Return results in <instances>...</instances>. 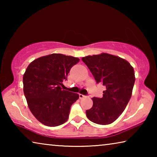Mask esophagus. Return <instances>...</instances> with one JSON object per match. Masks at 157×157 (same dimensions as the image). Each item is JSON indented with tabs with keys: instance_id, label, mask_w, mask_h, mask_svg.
<instances>
[{
	"instance_id": "34e87169",
	"label": "esophagus",
	"mask_w": 157,
	"mask_h": 157,
	"mask_svg": "<svg viewBox=\"0 0 157 157\" xmlns=\"http://www.w3.org/2000/svg\"><path fill=\"white\" fill-rule=\"evenodd\" d=\"M84 97H86V95H82V94H79V98H83Z\"/></svg>"
}]
</instances>
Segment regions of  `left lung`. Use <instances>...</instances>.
I'll return each mask as SVG.
<instances>
[{"label":"left lung","instance_id":"obj_1","mask_svg":"<svg viewBox=\"0 0 157 157\" xmlns=\"http://www.w3.org/2000/svg\"><path fill=\"white\" fill-rule=\"evenodd\" d=\"M97 83L106 86L102 98H93L87 118L98 124L112 123L123 112L131 98L135 82L134 71L125 59L107 53L82 58Z\"/></svg>","mask_w":157,"mask_h":157}]
</instances>
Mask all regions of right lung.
Masks as SVG:
<instances>
[{
    "mask_svg": "<svg viewBox=\"0 0 157 157\" xmlns=\"http://www.w3.org/2000/svg\"><path fill=\"white\" fill-rule=\"evenodd\" d=\"M79 59L62 54H51L31 62L23 75V92L32 113L40 123L56 127L67 121L71 107L79 95L61 86Z\"/></svg>",
    "mask_w": 157,
    "mask_h": 157,
    "instance_id": "obj_1",
    "label": "right lung"
}]
</instances>
